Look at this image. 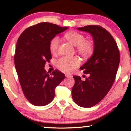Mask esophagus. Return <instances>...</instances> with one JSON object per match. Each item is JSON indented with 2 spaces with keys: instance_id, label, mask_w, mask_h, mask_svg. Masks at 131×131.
<instances>
[{
  "instance_id": "esophagus-1",
  "label": "esophagus",
  "mask_w": 131,
  "mask_h": 131,
  "mask_svg": "<svg viewBox=\"0 0 131 131\" xmlns=\"http://www.w3.org/2000/svg\"><path fill=\"white\" fill-rule=\"evenodd\" d=\"M65 76H66V78H71V75L69 74V73H66Z\"/></svg>"
}]
</instances>
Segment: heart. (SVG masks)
<instances>
[{"label":"heart","mask_w":131,"mask_h":131,"mask_svg":"<svg viewBox=\"0 0 131 131\" xmlns=\"http://www.w3.org/2000/svg\"><path fill=\"white\" fill-rule=\"evenodd\" d=\"M64 37L75 46H77L78 52L83 57H88L94 52V46L92 42L85 41V36L77 31H69L64 35ZM60 39L58 37H53L50 41L49 49L52 53L55 54L58 51ZM80 60L78 57H63L57 61V66L62 70L71 72L78 67Z\"/></svg>","instance_id":"obj_1"}]
</instances>
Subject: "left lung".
I'll use <instances>...</instances> for the list:
<instances>
[{
	"mask_svg": "<svg viewBox=\"0 0 131 131\" xmlns=\"http://www.w3.org/2000/svg\"><path fill=\"white\" fill-rule=\"evenodd\" d=\"M77 29L91 34L94 50L92 56L80 67L89 76L85 81L80 76H73L75 83L71 95L75 103L89 108L101 101L112 88L119 67L120 53L116 41L104 28L92 25Z\"/></svg>",
	"mask_w": 131,
	"mask_h": 131,
	"instance_id": "left-lung-1",
	"label": "left lung"
}]
</instances>
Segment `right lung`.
<instances>
[{
	"mask_svg": "<svg viewBox=\"0 0 131 131\" xmlns=\"http://www.w3.org/2000/svg\"><path fill=\"white\" fill-rule=\"evenodd\" d=\"M67 29L52 23H40L25 30L18 39L14 56L16 71L25 96L36 106L51 103L55 89L65 78L57 70L49 74L45 66L52 58L50 41Z\"/></svg>",
	"mask_w": 131,
	"mask_h": 131,
	"instance_id": "right-lung-1",
	"label": "right lung"
}]
</instances>
